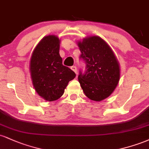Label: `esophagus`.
I'll return each instance as SVG.
<instances>
[{"mask_svg": "<svg viewBox=\"0 0 149 149\" xmlns=\"http://www.w3.org/2000/svg\"><path fill=\"white\" fill-rule=\"evenodd\" d=\"M71 70H73V71H74V72L76 73V74H77V67H76V66H71Z\"/></svg>", "mask_w": 149, "mask_h": 149, "instance_id": "esophagus-1", "label": "esophagus"}]
</instances>
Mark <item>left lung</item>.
I'll use <instances>...</instances> for the list:
<instances>
[{"mask_svg":"<svg viewBox=\"0 0 149 149\" xmlns=\"http://www.w3.org/2000/svg\"><path fill=\"white\" fill-rule=\"evenodd\" d=\"M81 52L80 59L85 64L80 70L78 81L85 95L91 100L100 102L107 98L115 90L120 78L118 62L112 49L98 36L78 42Z\"/></svg>","mask_w":149,"mask_h":149,"instance_id":"left-lung-1","label":"left lung"}]
</instances>
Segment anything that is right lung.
Here are the masks:
<instances>
[{"mask_svg": "<svg viewBox=\"0 0 149 149\" xmlns=\"http://www.w3.org/2000/svg\"><path fill=\"white\" fill-rule=\"evenodd\" d=\"M59 52V39L49 35L38 44L31 58L30 71L34 88L49 102L60 98L69 82L76 77L72 70L62 64Z\"/></svg>", "mask_w": 149, "mask_h": 149, "instance_id": "1", "label": "right lung"}]
</instances>
